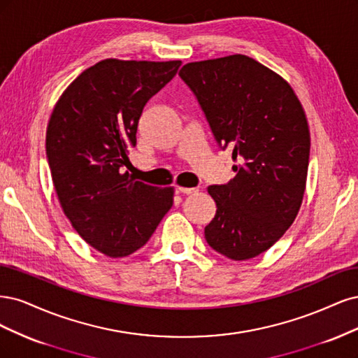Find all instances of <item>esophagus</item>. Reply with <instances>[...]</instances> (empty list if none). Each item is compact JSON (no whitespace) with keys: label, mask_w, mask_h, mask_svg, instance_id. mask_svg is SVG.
Masks as SVG:
<instances>
[{"label":"esophagus","mask_w":358,"mask_h":358,"mask_svg":"<svg viewBox=\"0 0 358 358\" xmlns=\"http://www.w3.org/2000/svg\"><path fill=\"white\" fill-rule=\"evenodd\" d=\"M196 190H198V189H194V187H177V192L181 193V194H192Z\"/></svg>","instance_id":"34e87169"}]
</instances>
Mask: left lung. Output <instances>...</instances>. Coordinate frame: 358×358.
I'll return each mask as SVG.
<instances>
[{
    "label": "left lung",
    "instance_id": "8db88e82",
    "mask_svg": "<svg viewBox=\"0 0 358 358\" xmlns=\"http://www.w3.org/2000/svg\"><path fill=\"white\" fill-rule=\"evenodd\" d=\"M178 76L235 162L232 180L208 187L217 211L205 239L227 259L256 257L301 208L310 148L305 111L282 77L245 55L190 62Z\"/></svg>",
    "mask_w": 358,
    "mask_h": 358
}]
</instances>
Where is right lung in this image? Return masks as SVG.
<instances>
[{"label": "right lung", "mask_w": 358, "mask_h": 358, "mask_svg": "<svg viewBox=\"0 0 358 358\" xmlns=\"http://www.w3.org/2000/svg\"><path fill=\"white\" fill-rule=\"evenodd\" d=\"M180 65L101 61L66 87L50 116L45 153L57 198L77 234L108 257L145 245L174 202L172 187L135 181L120 168L145 103Z\"/></svg>", "instance_id": "1"}]
</instances>
